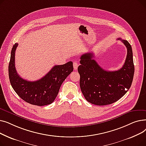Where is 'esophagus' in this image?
I'll list each match as a JSON object with an SVG mask.
<instances>
[{"mask_svg": "<svg viewBox=\"0 0 146 146\" xmlns=\"http://www.w3.org/2000/svg\"><path fill=\"white\" fill-rule=\"evenodd\" d=\"M78 63L77 61H74L73 62V67L74 70H77L78 69Z\"/></svg>", "mask_w": 146, "mask_h": 146, "instance_id": "34e87169", "label": "esophagus"}]
</instances>
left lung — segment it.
I'll use <instances>...</instances> for the list:
<instances>
[{
	"label": "left lung",
	"mask_w": 146,
	"mask_h": 146,
	"mask_svg": "<svg viewBox=\"0 0 146 146\" xmlns=\"http://www.w3.org/2000/svg\"><path fill=\"white\" fill-rule=\"evenodd\" d=\"M125 45L127 54L124 64L119 70L106 71L93 59L92 52L80 57L78 70L80 87L86 101L96 105H110L117 102L130 88L134 73L133 51L127 41L117 38Z\"/></svg>",
	"instance_id": "left-lung-1"
}]
</instances>
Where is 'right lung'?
Returning a JSON list of instances; mask_svg holds the SVG:
<instances>
[{
  "label": "right lung",
  "mask_w": 146,
  "mask_h": 146,
  "mask_svg": "<svg viewBox=\"0 0 146 146\" xmlns=\"http://www.w3.org/2000/svg\"><path fill=\"white\" fill-rule=\"evenodd\" d=\"M15 43L11 51L9 64V78L11 86L18 95L25 102L37 106L51 104L55 100L61 84L73 71L72 61L63 65H56L43 78L31 82L21 78L18 74L15 63Z\"/></svg>",
  "instance_id": "obj_1"
}]
</instances>
